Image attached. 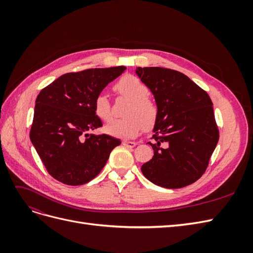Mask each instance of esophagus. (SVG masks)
<instances>
[{
	"label": "esophagus",
	"instance_id": "obj_1",
	"mask_svg": "<svg viewBox=\"0 0 253 253\" xmlns=\"http://www.w3.org/2000/svg\"><path fill=\"white\" fill-rule=\"evenodd\" d=\"M122 144H124L125 147H126V148H134L135 145H136V142L128 141V140H124V141H122Z\"/></svg>",
	"mask_w": 253,
	"mask_h": 253
}]
</instances>
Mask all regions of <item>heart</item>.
Instances as JSON below:
<instances>
[{
    "instance_id": "heart-1",
    "label": "heart",
    "mask_w": 253,
    "mask_h": 253,
    "mask_svg": "<svg viewBox=\"0 0 253 253\" xmlns=\"http://www.w3.org/2000/svg\"><path fill=\"white\" fill-rule=\"evenodd\" d=\"M114 90L129 100L125 111V118L114 120L106 126L111 135L132 138L140 133L142 128L150 129L154 126L158 117V108L148 97L150 89L147 84L135 76L126 75L114 85ZM97 116L108 122L112 119V105L109 97L99 94L94 101Z\"/></svg>"
}]
</instances>
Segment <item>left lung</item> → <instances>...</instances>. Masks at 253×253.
I'll return each mask as SVG.
<instances>
[{
    "instance_id": "8db88e82",
    "label": "left lung",
    "mask_w": 253,
    "mask_h": 253,
    "mask_svg": "<svg viewBox=\"0 0 253 253\" xmlns=\"http://www.w3.org/2000/svg\"><path fill=\"white\" fill-rule=\"evenodd\" d=\"M158 108L154 156L141 167L145 178L167 189L195 182L205 173L219 138L209 95L186 75L163 67H137Z\"/></svg>"
}]
</instances>
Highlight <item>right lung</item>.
Wrapping results in <instances>:
<instances>
[{
	"instance_id": "right-lung-1",
	"label": "right lung",
	"mask_w": 253,
	"mask_h": 253,
	"mask_svg": "<svg viewBox=\"0 0 253 253\" xmlns=\"http://www.w3.org/2000/svg\"><path fill=\"white\" fill-rule=\"evenodd\" d=\"M126 68L64 74L38 95L29 137L47 172L58 181L70 186L90 181L121 143L110 135L90 132L102 126L95 113V98Z\"/></svg>"
}]
</instances>
